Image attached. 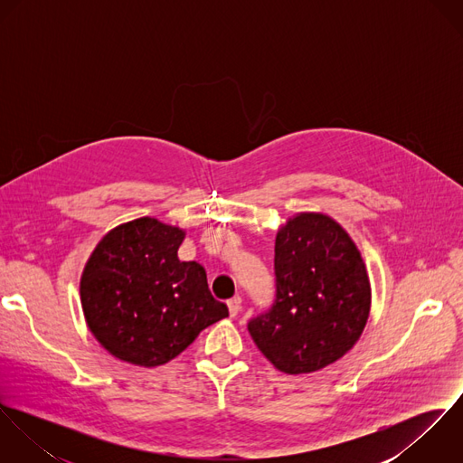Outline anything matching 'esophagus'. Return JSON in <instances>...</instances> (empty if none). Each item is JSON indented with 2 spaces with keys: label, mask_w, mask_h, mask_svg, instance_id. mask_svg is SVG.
Instances as JSON below:
<instances>
[{
  "label": "esophagus",
  "mask_w": 463,
  "mask_h": 463,
  "mask_svg": "<svg viewBox=\"0 0 463 463\" xmlns=\"http://www.w3.org/2000/svg\"><path fill=\"white\" fill-rule=\"evenodd\" d=\"M241 308H242V299H241L239 296H237V298H232V299L228 301V310H230V316H232V317L239 316Z\"/></svg>",
  "instance_id": "1"
}]
</instances>
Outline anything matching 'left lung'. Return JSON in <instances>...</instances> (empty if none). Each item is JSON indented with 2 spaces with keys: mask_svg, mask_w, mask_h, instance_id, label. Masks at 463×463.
I'll list each match as a JSON object with an SVG mask.
<instances>
[{
  "mask_svg": "<svg viewBox=\"0 0 463 463\" xmlns=\"http://www.w3.org/2000/svg\"><path fill=\"white\" fill-rule=\"evenodd\" d=\"M276 299L248 325L257 347L285 374L319 371L360 338L371 310L362 255L330 215L301 212L278 232Z\"/></svg>",
  "mask_w": 463,
  "mask_h": 463,
  "instance_id": "8db88e82",
  "label": "left lung"
}]
</instances>
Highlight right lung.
<instances>
[{"instance_id":"right-lung-1","label":"right lung","mask_w":463,"mask_h":463,"mask_svg":"<svg viewBox=\"0 0 463 463\" xmlns=\"http://www.w3.org/2000/svg\"><path fill=\"white\" fill-rule=\"evenodd\" d=\"M185 230L140 217L110 230L80 279L90 333L116 358L140 367L164 365L201 331L228 317L198 262H182Z\"/></svg>"}]
</instances>
